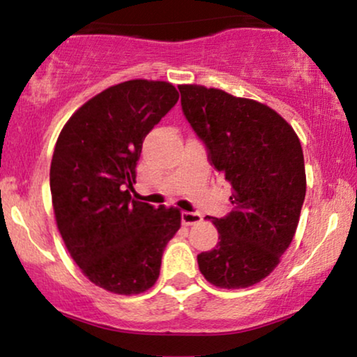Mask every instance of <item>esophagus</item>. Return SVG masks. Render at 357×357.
Returning <instances> with one entry per match:
<instances>
[{
	"label": "esophagus",
	"mask_w": 357,
	"mask_h": 357,
	"mask_svg": "<svg viewBox=\"0 0 357 357\" xmlns=\"http://www.w3.org/2000/svg\"><path fill=\"white\" fill-rule=\"evenodd\" d=\"M181 220L184 225H196V223L202 222V215L196 212H183L181 213Z\"/></svg>",
	"instance_id": "esophagus-1"
}]
</instances>
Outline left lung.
Masks as SVG:
<instances>
[{"mask_svg": "<svg viewBox=\"0 0 357 357\" xmlns=\"http://www.w3.org/2000/svg\"><path fill=\"white\" fill-rule=\"evenodd\" d=\"M178 88L208 160L231 184V212L207 217L220 241L197 255L199 269L215 287L255 286L273 273L296 235L307 189L301 140L263 102L201 84Z\"/></svg>", "mask_w": 357, "mask_h": 357, "instance_id": "obj_1", "label": "left lung"}]
</instances>
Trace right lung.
Masks as SVG:
<instances>
[{"label":"right lung","mask_w":357,"mask_h":357,"mask_svg":"<svg viewBox=\"0 0 357 357\" xmlns=\"http://www.w3.org/2000/svg\"><path fill=\"white\" fill-rule=\"evenodd\" d=\"M178 98L168 82L114 84L84 102L56 140L50 165L56 227L82 273L104 291H149L165 246L181 227L179 208H155L127 189L146 134Z\"/></svg>","instance_id":"add662e5"}]
</instances>
